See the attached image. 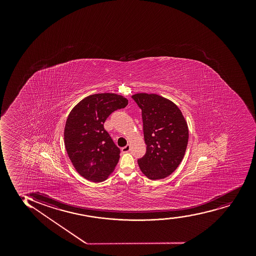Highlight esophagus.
I'll list each match as a JSON object with an SVG mask.
<instances>
[{"mask_svg":"<svg viewBox=\"0 0 256 256\" xmlns=\"http://www.w3.org/2000/svg\"><path fill=\"white\" fill-rule=\"evenodd\" d=\"M130 150V146L129 144L126 145V147H124L121 148V151H122L123 153H127V152H129Z\"/></svg>","mask_w":256,"mask_h":256,"instance_id":"34e87169","label":"esophagus"}]
</instances>
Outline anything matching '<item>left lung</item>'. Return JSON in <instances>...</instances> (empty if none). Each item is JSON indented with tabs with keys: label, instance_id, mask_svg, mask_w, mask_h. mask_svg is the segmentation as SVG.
<instances>
[{
	"label": "left lung",
	"instance_id": "1",
	"mask_svg": "<svg viewBox=\"0 0 256 256\" xmlns=\"http://www.w3.org/2000/svg\"><path fill=\"white\" fill-rule=\"evenodd\" d=\"M133 100L142 109L147 151L138 160L151 180L169 176L182 162L188 144V124L175 103L159 94L138 93Z\"/></svg>",
	"mask_w": 256,
	"mask_h": 256
}]
</instances>
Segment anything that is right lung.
<instances>
[{
  "mask_svg": "<svg viewBox=\"0 0 256 256\" xmlns=\"http://www.w3.org/2000/svg\"><path fill=\"white\" fill-rule=\"evenodd\" d=\"M120 94L100 93L84 98L72 109L64 130L65 147L76 172L100 182L114 170L120 150L103 124L112 112L127 106Z\"/></svg>",
  "mask_w": 256,
  "mask_h": 256,
  "instance_id": "add662e5",
  "label": "right lung"
}]
</instances>
